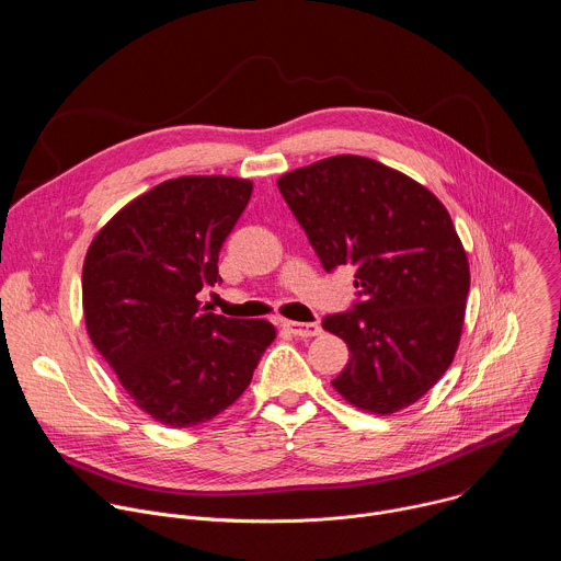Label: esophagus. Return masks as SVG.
<instances>
[{"mask_svg":"<svg viewBox=\"0 0 561 561\" xmlns=\"http://www.w3.org/2000/svg\"><path fill=\"white\" fill-rule=\"evenodd\" d=\"M284 329H286L288 333H293L295 337H317V335H322V327H319V324L290 322V319H286V322H284Z\"/></svg>","mask_w":561,"mask_h":561,"instance_id":"34e87169","label":"esophagus"}]
</instances>
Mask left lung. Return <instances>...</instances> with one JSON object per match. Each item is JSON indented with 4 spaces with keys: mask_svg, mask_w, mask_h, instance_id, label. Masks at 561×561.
Here are the masks:
<instances>
[{
    "mask_svg": "<svg viewBox=\"0 0 561 561\" xmlns=\"http://www.w3.org/2000/svg\"><path fill=\"white\" fill-rule=\"evenodd\" d=\"M324 271L355 266L357 301L324 317L351 359L333 379L353 407L390 415L448 370L470 273L444 204L375 159L337 154L277 182Z\"/></svg>",
    "mask_w": 561,
    "mask_h": 561,
    "instance_id": "8db88e82",
    "label": "left lung"
}]
</instances>
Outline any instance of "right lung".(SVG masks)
Segmentation results:
<instances>
[{
  "label": "right lung",
  "instance_id": "1",
  "mask_svg": "<svg viewBox=\"0 0 561 561\" xmlns=\"http://www.w3.org/2000/svg\"><path fill=\"white\" fill-rule=\"evenodd\" d=\"M253 193L249 180L162 182L93 239L82 271L91 342L152 420L204 424L242 394L275 340L266 319L208 312L197 293L221 282V244Z\"/></svg>",
  "mask_w": 561,
  "mask_h": 561
}]
</instances>
